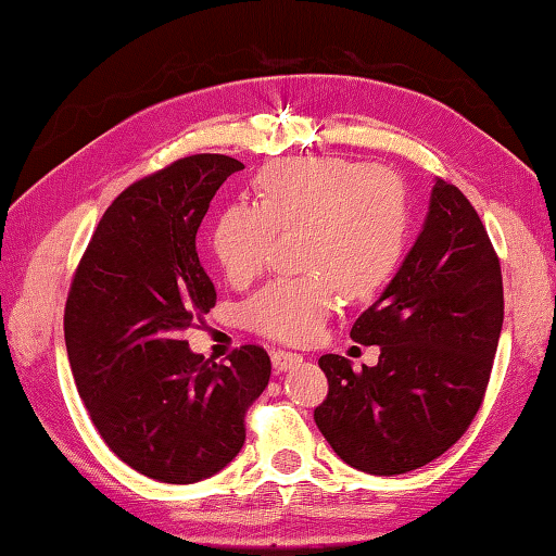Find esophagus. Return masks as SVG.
<instances>
[{"instance_id":"1","label":"esophagus","mask_w":556,"mask_h":556,"mask_svg":"<svg viewBox=\"0 0 556 556\" xmlns=\"http://www.w3.org/2000/svg\"><path fill=\"white\" fill-rule=\"evenodd\" d=\"M270 361H274V368L278 372H282V370H290V368H295V365H300L302 355L292 353V351H274L270 353Z\"/></svg>"}]
</instances>
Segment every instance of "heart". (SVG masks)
Masks as SVG:
<instances>
[{
	"label": "heart",
	"mask_w": 556,
	"mask_h": 556,
	"mask_svg": "<svg viewBox=\"0 0 556 556\" xmlns=\"http://www.w3.org/2000/svg\"><path fill=\"white\" fill-rule=\"evenodd\" d=\"M256 203H232L213 229L217 264L232 282L264 270L276 235L298 237V266L247 300L244 324L261 337L305 343L337 309L341 290L370 298L400 268L408 237L406 191L396 176L339 156L280 160L256 176Z\"/></svg>",
	"instance_id": "heart-1"
}]
</instances>
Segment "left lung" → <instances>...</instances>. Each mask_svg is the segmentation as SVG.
Masks as SVG:
<instances>
[{
  "instance_id": "8db88e82",
  "label": "left lung",
  "mask_w": 556,
  "mask_h": 556,
  "mask_svg": "<svg viewBox=\"0 0 556 556\" xmlns=\"http://www.w3.org/2000/svg\"><path fill=\"white\" fill-rule=\"evenodd\" d=\"M501 327L496 249L467 195L438 179L400 274L351 329L353 341L380 345V361L355 372L337 353L319 358L321 435L345 465L377 477L441 457L484 402Z\"/></svg>"
}]
</instances>
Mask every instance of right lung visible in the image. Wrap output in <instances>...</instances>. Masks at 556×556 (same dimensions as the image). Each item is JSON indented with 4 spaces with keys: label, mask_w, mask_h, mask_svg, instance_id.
<instances>
[{
    "label": "right lung",
    "mask_w": 556,
    "mask_h": 556,
    "mask_svg": "<svg viewBox=\"0 0 556 556\" xmlns=\"http://www.w3.org/2000/svg\"><path fill=\"white\" fill-rule=\"evenodd\" d=\"M239 169L227 154H191L130 184L99 219L67 292V355L93 428L115 457L164 484L232 463L270 377L256 343L211 363L181 339L215 307L195 235Z\"/></svg>",
    "instance_id": "right-lung-1"
}]
</instances>
